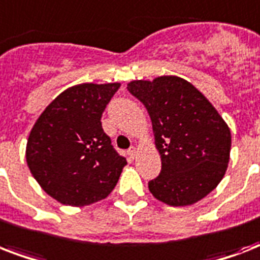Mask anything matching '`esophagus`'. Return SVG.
<instances>
[{"label": "esophagus", "mask_w": 260, "mask_h": 260, "mask_svg": "<svg viewBox=\"0 0 260 260\" xmlns=\"http://www.w3.org/2000/svg\"><path fill=\"white\" fill-rule=\"evenodd\" d=\"M126 155H128V158L129 159L136 158V148H135V147H131L129 150L126 151Z\"/></svg>", "instance_id": "34e87169"}]
</instances>
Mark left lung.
<instances>
[{
	"label": "left lung",
	"instance_id": "obj_1",
	"mask_svg": "<svg viewBox=\"0 0 260 260\" xmlns=\"http://www.w3.org/2000/svg\"><path fill=\"white\" fill-rule=\"evenodd\" d=\"M126 89L146 106L160 154V174L148 182L152 196L186 206L216 189L230 162L231 131L205 95L175 75L132 81Z\"/></svg>",
	"mask_w": 260,
	"mask_h": 260
}]
</instances>
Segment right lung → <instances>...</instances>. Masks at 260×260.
Here are the masks:
<instances>
[{
	"label": "right lung",
	"instance_id": "right-lung-1",
	"mask_svg": "<svg viewBox=\"0 0 260 260\" xmlns=\"http://www.w3.org/2000/svg\"><path fill=\"white\" fill-rule=\"evenodd\" d=\"M120 83H81L60 93L35 122L25 158L38 183L64 205L108 197L126 159L104 132L101 116Z\"/></svg>",
	"mask_w": 260,
	"mask_h": 260
}]
</instances>
